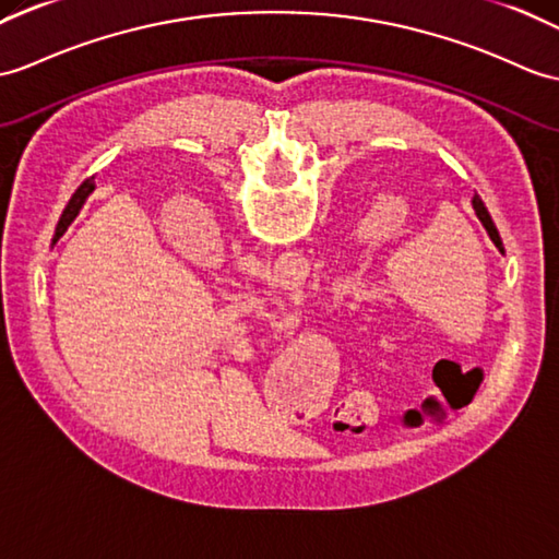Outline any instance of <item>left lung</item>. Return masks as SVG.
<instances>
[{
    "label": "left lung",
    "mask_w": 559,
    "mask_h": 559,
    "mask_svg": "<svg viewBox=\"0 0 559 559\" xmlns=\"http://www.w3.org/2000/svg\"><path fill=\"white\" fill-rule=\"evenodd\" d=\"M472 204H474V212H476L478 221H481V224H484V228L488 230V236H490V240H492V242H496V248H498L500 252H504V248H502V240H500V233H498L496 224H492V218H490V214H488V210H486V204L481 202V198H478V194H474V200H472Z\"/></svg>",
    "instance_id": "obj_1"
}]
</instances>
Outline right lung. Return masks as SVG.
Here are the masks:
<instances>
[{
	"label": "right lung",
	"mask_w": 559,
	"mask_h": 559,
	"mask_svg": "<svg viewBox=\"0 0 559 559\" xmlns=\"http://www.w3.org/2000/svg\"><path fill=\"white\" fill-rule=\"evenodd\" d=\"M95 190V183H90V180H85V183L75 190V194L71 198V202H69V206L67 210H63V214H61V218H59V226H57V233H55V242L63 236V230H67L69 226H71V221L75 218V214H78V210H81V204L85 202V198L90 192Z\"/></svg>",
	"instance_id": "right-lung-1"
}]
</instances>
